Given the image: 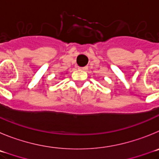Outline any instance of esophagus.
<instances>
[{"instance_id":"34e87169","label":"esophagus","mask_w":159,"mask_h":159,"mask_svg":"<svg viewBox=\"0 0 159 159\" xmlns=\"http://www.w3.org/2000/svg\"><path fill=\"white\" fill-rule=\"evenodd\" d=\"M80 69L81 70H88V66H84V67H80Z\"/></svg>"}]
</instances>
